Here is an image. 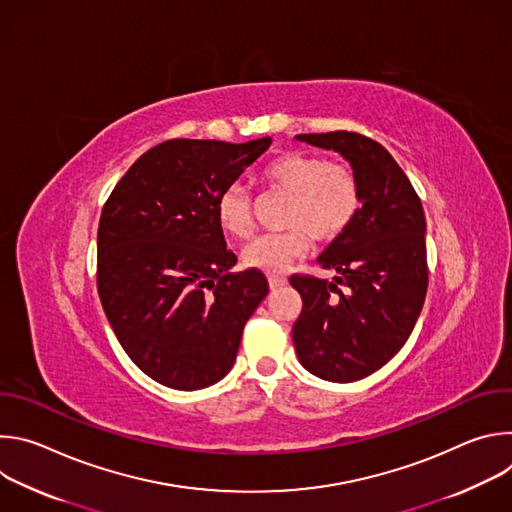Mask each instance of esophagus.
<instances>
[{
  "mask_svg": "<svg viewBox=\"0 0 512 512\" xmlns=\"http://www.w3.org/2000/svg\"><path fill=\"white\" fill-rule=\"evenodd\" d=\"M267 281H269L271 289H279V287L287 285V277H283V275H269Z\"/></svg>",
  "mask_w": 512,
  "mask_h": 512,
  "instance_id": "1",
  "label": "esophagus"
}]
</instances>
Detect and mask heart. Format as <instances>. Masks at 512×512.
<instances>
[{
    "mask_svg": "<svg viewBox=\"0 0 512 512\" xmlns=\"http://www.w3.org/2000/svg\"><path fill=\"white\" fill-rule=\"evenodd\" d=\"M263 184L291 196L285 214V233L255 237L243 249V263L263 273H281L310 249V237L318 243L338 239L360 204L356 176L344 164L318 156L287 152L273 158L261 172ZM218 225L233 237H245L251 229V204L243 186L233 184L216 200Z\"/></svg>",
    "mask_w": 512,
    "mask_h": 512,
    "instance_id": "heart-1",
    "label": "heart"
}]
</instances>
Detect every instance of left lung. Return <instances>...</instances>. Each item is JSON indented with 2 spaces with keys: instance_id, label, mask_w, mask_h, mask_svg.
Segmentation results:
<instances>
[{
  "instance_id": "1",
  "label": "left lung",
  "mask_w": 512,
  "mask_h": 512,
  "mask_svg": "<svg viewBox=\"0 0 512 512\" xmlns=\"http://www.w3.org/2000/svg\"><path fill=\"white\" fill-rule=\"evenodd\" d=\"M352 168L360 208L318 263L338 275L289 279L304 308L291 330L304 369L332 383L379 371L403 348L427 291L425 214L409 178L381 143L352 133H302Z\"/></svg>"
}]
</instances>
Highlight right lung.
<instances>
[{"mask_svg": "<svg viewBox=\"0 0 512 512\" xmlns=\"http://www.w3.org/2000/svg\"><path fill=\"white\" fill-rule=\"evenodd\" d=\"M269 145L271 137L164 141L125 172L101 212L103 310L127 356L160 385L196 391L225 379L267 296L261 271L231 273L237 257L216 200Z\"/></svg>", "mask_w": 512, "mask_h": 512, "instance_id": "1", "label": "right lung"}]
</instances>
